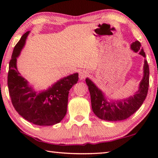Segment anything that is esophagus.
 <instances>
[{"instance_id": "obj_1", "label": "esophagus", "mask_w": 158, "mask_h": 158, "mask_svg": "<svg viewBox=\"0 0 158 158\" xmlns=\"http://www.w3.org/2000/svg\"><path fill=\"white\" fill-rule=\"evenodd\" d=\"M88 75H89V73H88V72L85 71V70H83V71L79 72V77L80 79L82 80V79H85V77H86Z\"/></svg>"}]
</instances>
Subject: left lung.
<instances>
[{"instance_id": "1", "label": "left lung", "mask_w": 158, "mask_h": 158, "mask_svg": "<svg viewBox=\"0 0 158 158\" xmlns=\"http://www.w3.org/2000/svg\"><path fill=\"white\" fill-rule=\"evenodd\" d=\"M130 48L133 52L146 58L145 52L139 41L132 42ZM85 82L90 94L93 111L99 118L107 121H118L127 119L135 113L146 98L149 85V68L148 62L144 59L143 76L139 85V89L133 96L122 100H108L102 90L89 78Z\"/></svg>"}]
</instances>
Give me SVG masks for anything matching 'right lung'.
<instances>
[{"instance_id": "obj_1", "label": "right lung", "mask_w": 158, "mask_h": 158, "mask_svg": "<svg viewBox=\"0 0 158 158\" xmlns=\"http://www.w3.org/2000/svg\"><path fill=\"white\" fill-rule=\"evenodd\" d=\"M30 31L21 37L13 50L10 61L7 85L15 110L28 122L41 126L57 124L67 113L69 90L79 80L74 73L57 81L47 90L36 91L21 76L17 67V58L25 46Z\"/></svg>"}]
</instances>
